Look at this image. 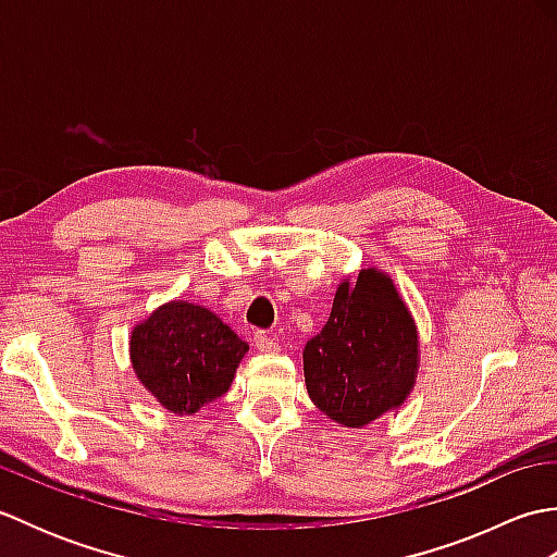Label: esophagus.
<instances>
[{"label":"esophagus","mask_w":557,"mask_h":557,"mask_svg":"<svg viewBox=\"0 0 557 557\" xmlns=\"http://www.w3.org/2000/svg\"><path fill=\"white\" fill-rule=\"evenodd\" d=\"M253 345L258 351H277L280 349V342L275 335L270 333H256L253 335Z\"/></svg>","instance_id":"esophagus-1"}]
</instances>
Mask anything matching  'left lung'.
Masks as SVG:
<instances>
[{
  "instance_id": "1",
  "label": "left lung",
  "mask_w": 557,
  "mask_h": 557,
  "mask_svg": "<svg viewBox=\"0 0 557 557\" xmlns=\"http://www.w3.org/2000/svg\"><path fill=\"white\" fill-rule=\"evenodd\" d=\"M417 325L393 280L375 268L342 282L321 335L304 347V377L325 417L361 429L399 407L413 387Z\"/></svg>"
}]
</instances>
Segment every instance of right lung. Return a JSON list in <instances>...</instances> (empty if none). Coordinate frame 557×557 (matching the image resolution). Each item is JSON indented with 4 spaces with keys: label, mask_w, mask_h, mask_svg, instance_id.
I'll list each match as a JSON object with an SVG mask.
<instances>
[{
    "label": "right lung",
    "mask_w": 557,
    "mask_h": 557,
    "mask_svg": "<svg viewBox=\"0 0 557 557\" xmlns=\"http://www.w3.org/2000/svg\"><path fill=\"white\" fill-rule=\"evenodd\" d=\"M246 351L215 313L186 301L160 306L132 333L136 375L174 413H196L227 393Z\"/></svg>",
    "instance_id": "right-lung-1"
}]
</instances>
